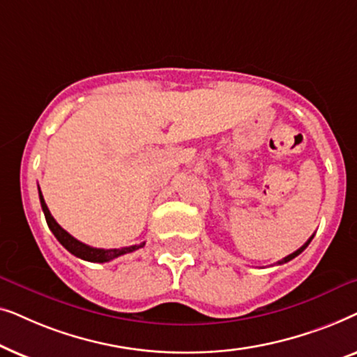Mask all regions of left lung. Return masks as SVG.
<instances>
[{"mask_svg":"<svg viewBox=\"0 0 357 357\" xmlns=\"http://www.w3.org/2000/svg\"><path fill=\"white\" fill-rule=\"evenodd\" d=\"M312 238H314V236H312V237L309 238V241H307V242L304 243V245H302V247L299 248V250H296L294 253H291V255H287V257H284V258H282V260H281V261H278V265H282V263H287V261H291V260H292V258H296L297 255H299V253H302V252H304V250H305V248H307V245H309V243H310V241H312Z\"/></svg>","mask_w":357,"mask_h":357,"instance_id":"1","label":"left lung"}]
</instances>
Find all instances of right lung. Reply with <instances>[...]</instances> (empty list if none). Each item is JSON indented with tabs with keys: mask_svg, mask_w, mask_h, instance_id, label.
I'll return each mask as SVG.
<instances>
[{
	"mask_svg": "<svg viewBox=\"0 0 357 357\" xmlns=\"http://www.w3.org/2000/svg\"><path fill=\"white\" fill-rule=\"evenodd\" d=\"M38 198H40L43 214H45L47 224H48V227H50V231L53 232V236L58 238V242H60L68 252L73 253V255L77 258H81V260L92 261V263H105V261L114 260V258H119L121 255H126V253H131V252L138 250V248H141V247H144V242L139 243V245L121 247V248H107V250L105 248H94V247L86 245V243H82L77 241V238L73 237L71 234H68L65 229H63L60 224L53 219L50 211H48L45 199H43L40 188H38Z\"/></svg>",
	"mask_w": 357,
	"mask_h": 357,
	"instance_id": "add662e5",
	"label": "right lung"
}]
</instances>
